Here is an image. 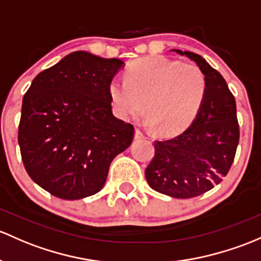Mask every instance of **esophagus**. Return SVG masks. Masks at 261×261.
<instances>
[{"label": "esophagus", "mask_w": 261, "mask_h": 261, "mask_svg": "<svg viewBox=\"0 0 261 261\" xmlns=\"http://www.w3.org/2000/svg\"><path fill=\"white\" fill-rule=\"evenodd\" d=\"M145 136H146V135H145V134L142 133L141 130H140V128H136V130H135V139H136V140L144 139Z\"/></svg>", "instance_id": "1"}]
</instances>
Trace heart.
Instances as JSON below:
<instances>
[{"mask_svg": "<svg viewBox=\"0 0 261 261\" xmlns=\"http://www.w3.org/2000/svg\"><path fill=\"white\" fill-rule=\"evenodd\" d=\"M207 82L204 71L193 62L149 56L128 65L125 81L115 79L109 92L112 108L122 119L147 114V122L163 135L185 130L199 114Z\"/></svg>", "mask_w": 261, "mask_h": 261, "instance_id": "heart-1", "label": "heart"}]
</instances>
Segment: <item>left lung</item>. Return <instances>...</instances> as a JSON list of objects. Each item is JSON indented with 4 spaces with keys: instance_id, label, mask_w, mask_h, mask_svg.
<instances>
[{
    "instance_id": "1",
    "label": "left lung",
    "mask_w": 261,
    "mask_h": 261,
    "mask_svg": "<svg viewBox=\"0 0 261 261\" xmlns=\"http://www.w3.org/2000/svg\"><path fill=\"white\" fill-rule=\"evenodd\" d=\"M204 71L207 90L193 123L176 138L155 141V156L145 170L150 188L167 196L190 199L221 182L239 144L237 103L220 72L200 55L172 50Z\"/></svg>"
}]
</instances>
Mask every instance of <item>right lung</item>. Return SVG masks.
I'll return each mask as SVG.
<instances>
[{
    "mask_svg": "<svg viewBox=\"0 0 261 261\" xmlns=\"http://www.w3.org/2000/svg\"><path fill=\"white\" fill-rule=\"evenodd\" d=\"M123 66L86 51L67 55L32 81L22 100L18 145L32 180L54 196L79 200L105 185L134 126L112 114L109 86Z\"/></svg>",
    "mask_w": 261,
    "mask_h": 261,
    "instance_id": "1",
    "label": "right lung"
}]
</instances>
